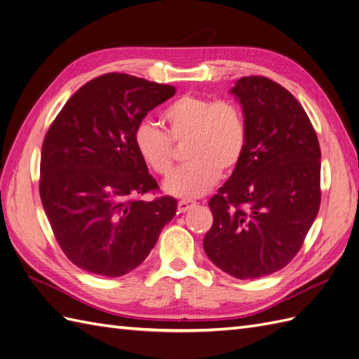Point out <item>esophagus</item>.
<instances>
[{"mask_svg": "<svg viewBox=\"0 0 359 359\" xmlns=\"http://www.w3.org/2000/svg\"><path fill=\"white\" fill-rule=\"evenodd\" d=\"M194 205H196V202H193V201H187V199L180 201V202H178V211H180V212H186V211H189L190 208H193Z\"/></svg>", "mask_w": 359, "mask_h": 359, "instance_id": "obj_1", "label": "esophagus"}]
</instances>
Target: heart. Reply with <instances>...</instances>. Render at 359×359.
<instances>
[{"mask_svg": "<svg viewBox=\"0 0 359 359\" xmlns=\"http://www.w3.org/2000/svg\"><path fill=\"white\" fill-rule=\"evenodd\" d=\"M166 133L154 123L140 121L133 142L140 160L160 177L173 168V144L187 140V165L165 182L166 193L184 199H196L208 193L222 172L235 170L245 154L248 128L241 107L233 102L199 95H182L169 103L161 114Z\"/></svg>", "mask_w": 359, "mask_h": 359, "instance_id": "obj_1", "label": "heart"}]
</instances>
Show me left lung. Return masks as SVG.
Instances as JSON below:
<instances>
[{
	"label": "left lung",
	"mask_w": 359,
	"mask_h": 359,
	"mask_svg": "<svg viewBox=\"0 0 359 359\" xmlns=\"http://www.w3.org/2000/svg\"><path fill=\"white\" fill-rule=\"evenodd\" d=\"M231 94L248 128L245 154L211 198L203 238L211 262L235 278H259L295 257L320 205V148L299 102L264 76L238 79Z\"/></svg>",
	"instance_id": "left-lung-1"
}]
</instances>
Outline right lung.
Returning a JSON list of instances; mask_svg holds the SVG:
<instances>
[{"mask_svg": "<svg viewBox=\"0 0 359 359\" xmlns=\"http://www.w3.org/2000/svg\"><path fill=\"white\" fill-rule=\"evenodd\" d=\"M175 86L124 73L76 91L43 140L40 198L62 252L81 269L121 277L144 262L177 214V201H140L157 190L133 133Z\"/></svg>", "mask_w": 359, "mask_h": 359, "instance_id": "1", "label": "right lung"}]
</instances>
